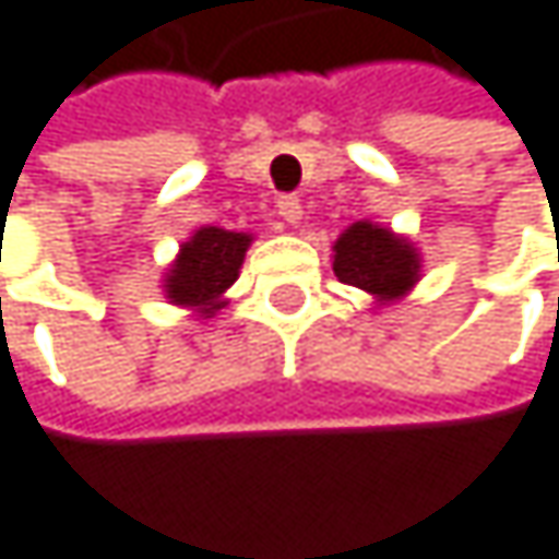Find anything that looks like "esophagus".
<instances>
[{
  "instance_id": "obj_1",
  "label": "esophagus",
  "mask_w": 559,
  "mask_h": 559,
  "mask_svg": "<svg viewBox=\"0 0 559 559\" xmlns=\"http://www.w3.org/2000/svg\"><path fill=\"white\" fill-rule=\"evenodd\" d=\"M277 215H282L288 225H298L301 222V198L282 194V198H277Z\"/></svg>"
}]
</instances>
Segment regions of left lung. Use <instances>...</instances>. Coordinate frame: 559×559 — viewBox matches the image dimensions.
Here are the masks:
<instances>
[{
    "mask_svg": "<svg viewBox=\"0 0 559 559\" xmlns=\"http://www.w3.org/2000/svg\"><path fill=\"white\" fill-rule=\"evenodd\" d=\"M334 274L337 282L361 288L374 301L388 305L404 298L420 282V258L417 248L391 228L354 222L334 241Z\"/></svg>",
    "mask_w": 559,
    "mask_h": 559,
    "instance_id": "obj_1",
    "label": "left lung"
}]
</instances>
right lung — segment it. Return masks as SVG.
Wrapping results in <instances>:
<instances>
[{
  "label": "right lung",
  "instance_id": "obj_1",
  "mask_svg": "<svg viewBox=\"0 0 559 559\" xmlns=\"http://www.w3.org/2000/svg\"><path fill=\"white\" fill-rule=\"evenodd\" d=\"M251 235L225 228H198L171 261L165 274V298L171 305L191 308L202 318H212L225 305V292L238 282V271Z\"/></svg>",
  "mask_w": 559,
  "mask_h": 559
}]
</instances>
